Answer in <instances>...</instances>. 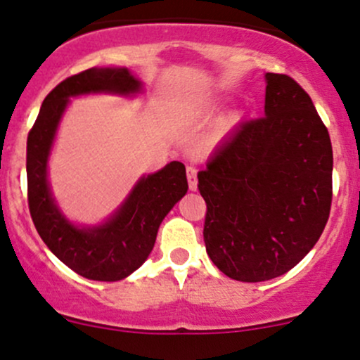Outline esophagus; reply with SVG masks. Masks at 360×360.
I'll return each instance as SVG.
<instances>
[{
	"label": "esophagus",
	"instance_id": "34e87169",
	"mask_svg": "<svg viewBox=\"0 0 360 360\" xmlns=\"http://www.w3.org/2000/svg\"><path fill=\"white\" fill-rule=\"evenodd\" d=\"M196 172H198L196 167L191 166V164L186 167V176H188V184H189V189H191V191H196V188H198Z\"/></svg>",
	"mask_w": 360,
	"mask_h": 360
}]
</instances>
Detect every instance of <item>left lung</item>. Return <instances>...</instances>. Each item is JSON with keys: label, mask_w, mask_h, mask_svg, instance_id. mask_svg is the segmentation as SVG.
I'll list each match as a JSON object with an SVG mask.
<instances>
[{"label": "left lung", "mask_w": 360, "mask_h": 360, "mask_svg": "<svg viewBox=\"0 0 360 360\" xmlns=\"http://www.w3.org/2000/svg\"><path fill=\"white\" fill-rule=\"evenodd\" d=\"M264 117L242 122L198 172L205 245L223 274L260 283L296 266L332 206L333 154L309 94L267 72Z\"/></svg>", "instance_id": "left-lung-1"}]
</instances>
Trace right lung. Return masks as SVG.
Segmentation results:
<instances>
[{
    "instance_id": "add662e5",
    "label": "right lung",
    "mask_w": 360,
    "mask_h": 360,
    "mask_svg": "<svg viewBox=\"0 0 360 360\" xmlns=\"http://www.w3.org/2000/svg\"><path fill=\"white\" fill-rule=\"evenodd\" d=\"M140 89L125 68L88 69L68 77L45 96L27 139V194L32 220L45 245L74 272L93 281H120L137 271L154 249L160 221L188 191L183 162L142 177L125 205L101 226L77 229L62 217L47 183V159L59 120L71 96L130 94Z\"/></svg>"
}]
</instances>
